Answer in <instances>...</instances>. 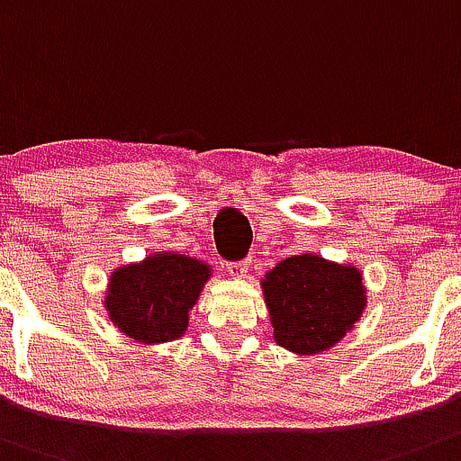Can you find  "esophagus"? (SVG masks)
Returning a JSON list of instances; mask_svg holds the SVG:
<instances>
[{
	"instance_id": "obj_1",
	"label": "esophagus",
	"mask_w": 461,
	"mask_h": 461,
	"mask_svg": "<svg viewBox=\"0 0 461 461\" xmlns=\"http://www.w3.org/2000/svg\"><path fill=\"white\" fill-rule=\"evenodd\" d=\"M248 268H250V261H230L227 264L231 277H248Z\"/></svg>"
}]
</instances>
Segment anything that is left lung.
<instances>
[{"label": "left lung", "mask_w": 461, "mask_h": 461, "mask_svg": "<svg viewBox=\"0 0 461 461\" xmlns=\"http://www.w3.org/2000/svg\"><path fill=\"white\" fill-rule=\"evenodd\" d=\"M273 339L294 354L330 349L365 310L363 273L303 252L282 259L261 280Z\"/></svg>", "instance_id": "8db88e82"}]
</instances>
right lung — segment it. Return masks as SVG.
Masks as SVG:
<instances>
[{
	"label": "right lung",
	"mask_w": 461,
	"mask_h": 461,
	"mask_svg": "<svg viewBox=\"0 0 461 461\" xmlns=\"http://www.w3.org/2000/svg\"><path fill=\"white\" fill-rule=\"evenodd\" d=\"M209 277L211 268L193 257L149 255L140 264L112 271L105 294L107 317L135 342H172L188 329V312Z\"/></svg>",
	"instance_id": "add662e5"
}]
</instances>
